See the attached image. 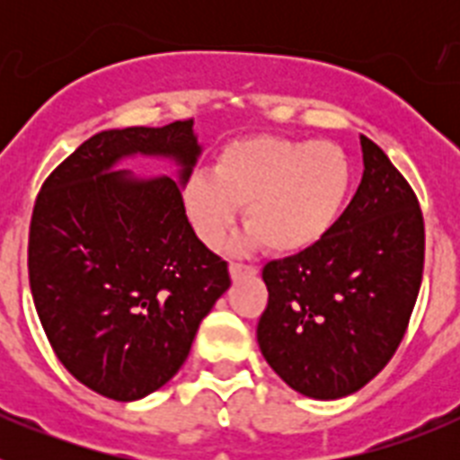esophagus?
I'll use <instances>...</instances> for the list:
<instances>
[{
    "label": "esophagus",
    "mask_w": 460,
    "mask_h": 460,
    "mask_svg": "<svg viewBox=\"0 0 460 460\" xmlns=\"http://www.w3.org/2000/svg\"><path fill=\"white\" fill-rule=\"evenodd\" d=\"M258 274V270L251 265H239V262H230V276L233 280H242V279H251V276Z\"/></svg>",
    "instance_id": "34e87169"
}]
</instances>
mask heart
I'll return each mask as SVG.
<instances>
[{
	"label": "heart",
	"instance_id": "obj_1",
	"mask_svg": "<svg viewBox=\"0 0 460 460\" xmlns=\"http://www.w3.org/2000/svg\"><path fill=\"white\" fill-rule=\"evenodd\" d=\"M352 190V164L332 142L255 136L227 142L211 174H193L181 200L195 234L218 249L243 207L251 243L296 255L339 223Z\"/></svg>",
	"mask_w": 460,
	"mask_h": 460
}]
</instances>
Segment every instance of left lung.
Here are the masks:
<instances>
[{
	"label": "left lung",
	"mask_w": 460,
	"mask_h": 460,
	"mask_svg": "<svg viewBox=\"0 0 460 460\" xmlns=\"http://www.w3.org/2000/svg\"><path fill=\"white\" fill-rule=\"evenodd\" d=\"M359 142L364 174L334 230L262 270L260 352L288 387L318 401L350 396L387 367L424 271L417 195L376 142Z\"/></svg>",
	"instance_id": "8db88e82"
}]
</instances>
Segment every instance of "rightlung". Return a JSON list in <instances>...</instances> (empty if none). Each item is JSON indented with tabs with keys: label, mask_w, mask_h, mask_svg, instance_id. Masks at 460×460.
<instances>
[{
	"label": "right lung",
	"mask_w": 460,
	"mask_h": 460,
	"mask_svg": "<svg viewBox=\"0 0 460 460\" xmlns=\"http://www.w3.org/2000/svg\"><path fill=\"white\" fill-rule=\"evenodd\" d=\"M200 152L193 119L110 128L36 198L27 265L39 320L66 371L112 401L164 387L230 288L227 262L198 239L181 200ZM133 155L170 157L178 180L116 170Z\"/></svg>",
	"instance_id": "obj_1"
}]
</instances>
